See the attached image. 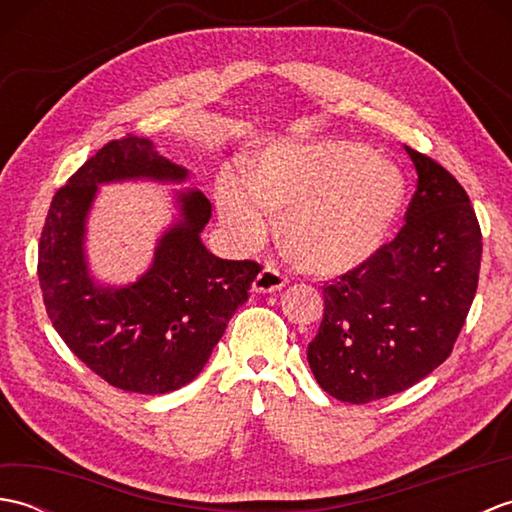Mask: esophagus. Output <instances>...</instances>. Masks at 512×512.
Masks as SVG:
<instances>
[{
    "mask_svg": "<svg viewBox=\"0 0 512 512\" xmlns=\"http://www.w3.org/2000/svg\"><path fill=\"white\" fill-rule=\"evenodd\" d=\"M286 275L279 273L277 268L266 266L262 273H259L253 281V290L255 292H277L286 286Z\"/></svg>",
    "mask_w": 512,
    "mask_h": 512,
    "instance_id": "esophagus-1",
    "label": "esophagus"
}]
</instances>
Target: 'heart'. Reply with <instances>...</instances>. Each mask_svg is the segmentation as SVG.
<instances>
[{
  "instance_id": "b5f03b06",
  "label": "heart",
  "mask_w": 512,
  "mask_h": 512,
  "mask_svg": "<svg viewBox=\"0 0 512 512\" xmlns=\"http://www.w3.org/2000/svg\"><path fill=\"white\" fill-rule=\"evenodd\" d=\"M400 169L350 140L284 143L259 156L253 182L228 176L217 209L228 237L250 248L281 215V242L317 275H343L367 264L405 204Z\"/></svg>"
}]
</instances>
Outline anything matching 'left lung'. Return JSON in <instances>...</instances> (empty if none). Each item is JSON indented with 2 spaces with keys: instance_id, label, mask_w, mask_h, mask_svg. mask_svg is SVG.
Returning <instances> with one entry per match:
<instances>
[{
  "instance_id": "obj_1",
  "label": "left lung",
  "mask_w": 512,
  "mask_h": 512,
  "mask_svg": "<svg viewBox=\"0 0 512 512\" xmlns=\"http://www.w3.org/2000/svg\"><path fill=\"white\" fill-rule=\"evenodd\" d=\"M405 149L418 173L407 224L367 264L325 281L308 345L321 389L352 405L405 391L447 361L480 279L469 195L436 160Z\"/></svg>"
}]
</instances>
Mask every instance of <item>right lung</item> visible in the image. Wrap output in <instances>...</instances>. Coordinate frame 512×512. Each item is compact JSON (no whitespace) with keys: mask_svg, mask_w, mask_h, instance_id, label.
Returning <instances> with one entry per match:
<instances>
[{"mask_svg":"<svg viewBox=\"0 0 512 512\" xmlns=\"http://www.w3.org/2000/svg\"><path fill=\"white\" fill-rule=\"evenodd\" d=\"M187 176L151 140L127 134L96 151L54 193L41 231L37 275L54 330L96 376L132 394H169L191 383L262 270L204 248L211 202L191 189L178 195L182 220L160 237L147 273L125 288L94 286L83 237L99 184Z\"/></svg>","mask_w":512,"mask_h":512,"instance_id":"right-lung-1","label":"right lung"}]
</instances>
